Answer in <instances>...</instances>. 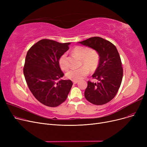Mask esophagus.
Listing matches in <instances>:
<instances>
[{
  "mask_svg": "<svg viewBox=\"0 0 147 147\" xmlns=\"http://www.w3.org/2000/svg\"><path fill=\"white\" fill-rule=\"evenodd\" d=\"M78 82V80H73V83L74 84H76Z\"/></svg>",
  "mask_w": 147,
  "mask_h": 147,
  "instance_id": "34e87169",
  "label": "esophagus"
}]
</instances>
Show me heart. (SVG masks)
I'll return each instance as SVG.
<instances>
[{
    "label": "heart",
    "instance_id": "obj_1",
    "mask_svg": "<svg viewBox=\"0 0 147 147\" xmlns=\"http://www.w3.org/2000/svg\"><path fill=\"white\" fill-rule=\"evenodd\" d=\"M72 52L81 58V65H84L78 69H71L66 73V77L72 80H80L89 74V70L94 71L98 68L99 63V55L95 50L90 49L86 46H76ZM58 64L63 70H67L69 64L67 54L64 53L58 59Z\"/></svg>",
    "mask_w": 147,
    "mask_h": 147
}]
</instances>
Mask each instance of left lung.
<instances>
[{
	"label": "left lung",
	"mask_w": 147,
	"mask_h": 147,
	"mask_svg": "<svg viewBox=\"0 0 147 147\" xmlns=\"http://www.w3.org/2000/svg\"><path fill=\"white\" fill-rule=\"evenodd\" d=\"M79 43L96 50L99 55V65L92 75L98 82H88L84 96L95 105L107 104L116 95L122 81L123 69L118 51L112 43L100 37H90Z\"/></svg>",
	"instance_id": "obj_1"
}]
</instances>
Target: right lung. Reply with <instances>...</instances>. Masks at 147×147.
<instances>
[{
	"label": "right lung",
	"instance_id": "right-lung-1",
	"mask_svg": "<svg viewBox=\"0 0 147 147\" xmlns=\"http://www.w3.org/2000/svg\"><path fill=\"white\" fill-rule=\"evenodd\" d=\"M70 43L42 39L28 51L23 72L33 96L45 105L55 107L64 102L73 85L70 80H60L64 74L58 59Z\"/></svg>",
	"mask_w": 147,
	"mask_h": 147
}]
</instances>
